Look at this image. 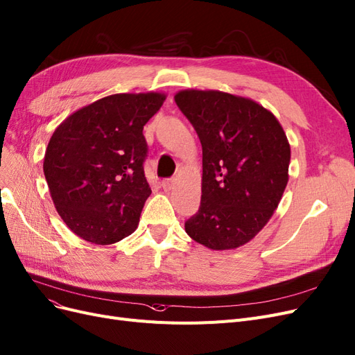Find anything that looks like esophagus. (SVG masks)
Wrapping results in <instances>:
<instances>
[{"label":"esophagus","instance_id":"34e87169","mask_svg":"<svg viewBox=\"0 0 355 355\" xmlns=\"http://www.w3.org/2000/svg\"><path fill=\"white\" fill-rule=\"evenodd\" d=\"M174 186H175V180L174 178H169V180H164L162 181V187H164L165 191H171V190L174 189Z\"/></svg>","mask_w":355,"mask_h":355}]
</instances>
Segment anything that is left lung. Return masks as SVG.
<instances>
[{
  "instance_id": "obj_1",
  "label": "left lung",
  "mask_w": 355,
  "mask_h": 355,
  "mask_svg": "<svg viewBox=\"0 0 355 355\" xmlns=\"http://www.w3.org/2000/svg\"><path fill=\"white\" fill-rule=\"evenodd\" d=\"M203 150L202 202L186 232L211 250H232L263 230L288 184L291 148L281 123L250 98L220 90L174 96Z\"/></svg>"
}]
</instances>
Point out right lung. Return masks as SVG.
Returning a JSON list of instances; mask_svg holds the SVG:
<instances>
[{
    "label": "right lung",
    "instance_id": "1",
    "mask_svg": "<svg viewBox=\"0 0 355 355\" xmlns=\"http://www.w3.org/2000/svg\"><path fill=\"white\" fill-rule=\"evenodd\" d=\"M164 92L115 94L74 111L55 128L44 174L58 215L76 235L110 245L133 234L152 190L143 162V125Z\"/></svg>",
    "mask_w": 355,
    "mask_h": 355
}]
</instances>
